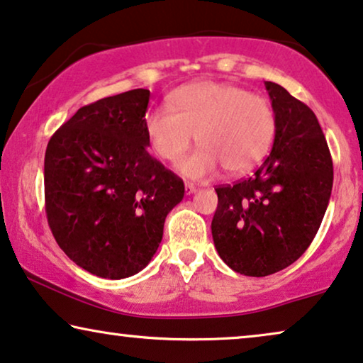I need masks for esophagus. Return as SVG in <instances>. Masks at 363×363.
I'll use <instances>...</instances> for the list:
<instances>
[{
    "mask_svg": "<svg viewBox=\"0 0 363 363\" xmlns=\"http://www.w3.org/2000/svg\"><path fill=\"white\" fill-rule=\"evenodd\" d=\"M184 189H186V194L191 196V194H194V192H196V186L191 184V182H186Z\"/></svg>",
    "mask_w": 363,
    "mask_h": 363,
    "instance_id": "1",
    "label": "esophagus"
}]
</instances>
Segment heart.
<instances>
[{
    "mask_svg": "<svg viewBox=\"0 0 363 363\" xmlns=\"http://www.w3.org/2000/svg\"><path fill=\"white\" fill-rule=\"evenodd\" d=\"M170 106L147 113L146 136L164 161L182 156L197 138L194 152L177 162L189 179H209L224 166L234 176L262 162L275 136V113L262 96L220 81H194L177 88Z\"/></svg>",
    "mask_w": 363,
    "mask_h": 363,
    "instance_id": "1",
    "label": "heart"
}]
</instances>
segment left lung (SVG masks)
Segmentation results:
<instances>
[{
	"instance_id": "obj_1",
	"label": "left lung",
	"mask_w": 363,
	"mask_h": 363,
	"mask_svg": "<svg viewBox=\"0 0 363 363\" xmlns=\"http://www.w3.org/2000/svg\"><path fill=\"white\" fill-rule=\"evenodd\" d=\"M275 113L272 151L247 179L217 186L212 239L235 272L265 277L306 252L322 224L333 164L313 111L265 81Z\"/></svg>"
}]
</instances>
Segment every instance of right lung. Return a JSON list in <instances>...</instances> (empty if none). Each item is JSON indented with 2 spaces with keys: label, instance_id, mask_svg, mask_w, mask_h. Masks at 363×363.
Here are the masks:
<instances>
[{
  "label": "right lung",
  "instance_id": "obj_1",
  "mask_svg": "<svg viewBox=\"0 0 363 363\" xmlns=\"http://www.w3.org/2000/svg\"><path fill=\"white\" fill-rule=\"evenodd\" d=\"M149 89L83 106L52 134L45 156V204L56 242L103 279L149 264L184 182L147 152Z\"/></svg>",
  "mask_w": 363,
  "mask_h": 363
}]
</instances>
